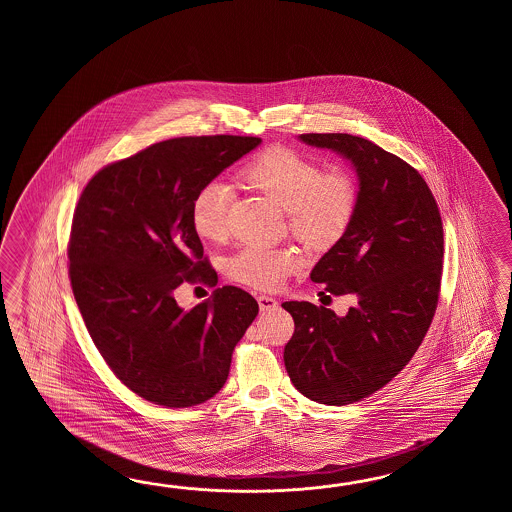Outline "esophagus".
I'll return each instance as SVG.
<instances>
[{
	"mask_svg": "<svg viewBox=\"0 0 512 512\" xmlns=\"http://www.w3.org/2000/svg\"><path fill=\"white\" fill-rule=\"evenodd\" d=\"M258 305H260L261 311H272V309L278 307V302H276V298H272V296L260 294V296H258Z\"/></svg>",
	"mask_w": 512,
	"mask_h": 512,
	"instance_id": "esophagus-1",
	"label": "esophagus"
}]
</instances>
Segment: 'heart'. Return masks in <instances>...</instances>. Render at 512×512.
<instances>
[{"label":"heart","mask_w":512,"mask_h":512,"mask_svg":"<svg viewBox=\"0 0 512 512\" xmlns=\"http://www.w3.org/2000/svg\"><path fill=\"white\" fill-rule=\"evenodd\" d=\"M241 175L254 190L285 210L291 234L311 249L335 245L355 216V179L342 168L322 172L315 159L289 148L263 150L245 164ZM232 196V186L221 179L199 188L190 208L192 227L199 238H227ZM300 263L298 252L247 245L225 261V272L254 289L274 291Z\"/></svg>","instance_id":"obj_1"}]
</instances>
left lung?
Here are the masks:
<instances>
[{
    "label": "left lung",
    "instance_id": "left-lung-1",
    "mask_svg": "<svg viewBox=\"0 0 512 512\" xmlns=\"http://www.w3.org/2000/svg\"><path fill=\"white\" fill-rule=\"evenodd\" d=\"M359 177L357 208L344 236L318 260L311 280L353 294L338 316L324 305L285 302L293 338L283 351L294 388L344 406L381 390L412 360L432 324L443 271V223L430 188L401 157L348 133H304Z\"/></svg>",
    "mask_w": 512,
    "mask_h": 512
}]
</instances>
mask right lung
Segmentation results:
<instances>
[{"mask_svg": "<svg viewBox=\"0 0 512 512\" xmlns=\"http://www.w3.org/2000/svg\"><path fill=\"white\" fill-rule=\"evenodd\" d=\"M260 142H157L102 168L78 199L67 249L78 309L117 379L150 403L186 408L214 397L258 315V302L232 285L188 311L174 293L183 282L218 283L192 227V201Z\"/></svg>", "mask_w": 512, "mask_h": 512, "instance_id": "right-lung-1", "label": "right lung"}]
</instances>
